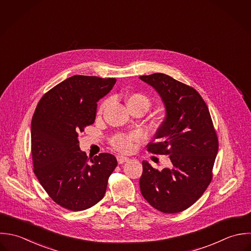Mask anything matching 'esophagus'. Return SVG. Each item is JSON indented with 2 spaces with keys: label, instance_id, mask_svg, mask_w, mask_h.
<instances>
[{
  "label": "esophagus",
  "instance_id": "obj_1",
  "mask_svg": "<svg viewBox=\"0 0 251 251\" xmlns=\"http://www.w3.org/2000/svg\"><path fill=\"white\" fill-rule=\"evenodd\" d=\"M117 160H118V163L120 164V165H122V164H125V163H126V162H128V158H126V157H124V156H117Z\"/></svg>",
  "mask_w": 251,
  "mask_h": 251
}]
</instances>
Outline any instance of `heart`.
Segmentation results:
<instances>
[{"mask_svg": "<svg viewBox=\"0 0 251 251\" xmlns=\"http://www.w3.org/2000/svg\"><path fill=\"white\" fill-rule=\"evenodd\" d=\"M125 102L130 112L139 111L142 114L147 112L152 103L150 98L140 92L128 93L125 96ZM107 106V101L102 102L98 107V114H102ZM140 139L137 133H117L110 139V144L117 151L122 153H130L133 151L135 142Z\"/></svg>", "mask_w": 251, "mask_h": 251, "instance_id": "heart-1", "label": "heart"}]
</instances>
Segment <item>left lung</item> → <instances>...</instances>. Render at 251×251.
Segmentation results:
<instances>
[{
	"mask_svg": "<svg viewBox=\"0 0 251 251\" xmlns=\"http://www.w3.org/2000/svg\"><path fill=\"white\" fill-rule=\"evenodd\" d=\"M140 79L161 95L167 111L147 151L168 155L170 165L159 171L142 162L140 190L144 199L164 213H178L194 204L212 180L218 137L208 108L192 86L155 73Z\"/></svg>",
	"mask_w": 251,
	"mask_h": 251,
	"instance_id": "obj_1",
	"label": "left lung"
}]
</instances>
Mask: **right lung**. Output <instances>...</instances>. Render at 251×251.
Segmentation results:
<instances>
[{
  "mask_svg": "<svg viewBox=\"0 0 251 251\" xmlns=\"http://www.w3.org/2000/svg\"><path fill=\"white\" fill-rule=\"evenodd\" d=\"M116 79L76 75L50 89L40 99L31 123L33 170L58 205L87 209L105 195L118 162L101 153L93 159L80 150L78 136L95 121L97 101Z\"/></svg>",
  "mask_w": 251,
  "mask_h": 251,
  "instance_id": "1",
  "label": "right lung"
}]
</instances>
